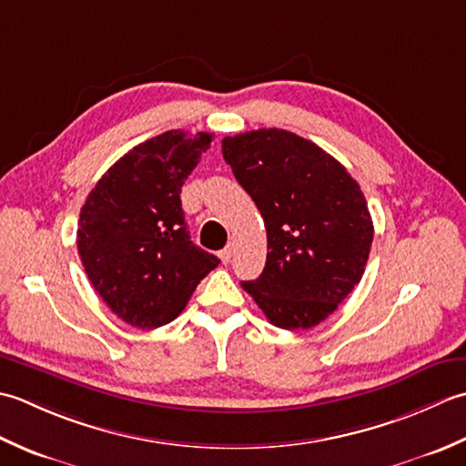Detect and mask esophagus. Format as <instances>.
<instances>
[{
  "label": "esophagus",
  "mask_w": 466,
  "mask_h": 466,
  "mask_svg": "<svg viewBox=\"0 0 466 466\" xmlns=\"http://www.w3.org/2000/svg\"><path fill=\"white\" fill-rule=\"evenodd\" d=\"M231 258H233V245H227L223 251H219V259H221L223 263H229Z\"/></svg>",
  "instance_id": "obj_1"
}]
</instances>
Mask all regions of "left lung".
I'll return each mask as SVG.
<instances>
[{"label":"left lung","mask_w":466,"mask_h":466,"mask_svg":"<svg viewBox=\"0 0 466 466\" xmlns=\"http://www.w3.org/2000/svg\"><path fill=\"white\" fill-rule=\"evenodd\" d=\"M223 158L268 231L263 273L243 289L273 326H318L366 269L374 225L360 185L326 150L281 128L225 137Z\"/></svg>","instance_id":"1"}]
</instances>
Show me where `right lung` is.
Returning <instances> with one entry per match:
<instances>
[{"label": "right lung", "instance_id": "1", "mask_svg": "<svg viewBox=\"0 0 466 466\" xmlns=\"http://www.w3.org/2000/svg\"><path fill=\"white\" fill-rule=\"evenodd\" d=\"M213 135L168 130L116 160L92 188L78 221V255L92 288L132 328L173 321L219 265L193 245L180 187Z\"/></svg>", "mask_w": 466, "mask_h": 466}]
</instances>
